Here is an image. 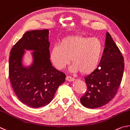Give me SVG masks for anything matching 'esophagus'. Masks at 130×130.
Wrapping results in <instances>:
<instances>
[{
  "instance_id": "34e87169",
  "label": "esophagus",
  "mask_w": 130,
  "mask_h": 130,
  "mask_svg": "<svg viewBox=\"0 0 130 130\" xmlns=\"http://www.w3.org/2000/svg\"><path fill=\"white\" fill-rule=\"evenodd\" d=\"M66 80H67L68 82H73V81H74L75 79H74L73 78H71V76H67V77H66Z\"/></svg>"
}]
</instances>
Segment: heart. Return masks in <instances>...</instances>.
Masks as SVG:
<instances>
[{
  "label": "heart",
  "instance_id": "heart-1",
  "mask_svg": "<svg viewBox=\"0 0 130 130\" xmlns=\"http://www.w3.org/2000/svg\"><path fill=\"white\" fill-rule=\"evenodd\" d=\"M103 53V44L96 38L79 35L63 38L50 51V59L56 69L62 70L71 61L70 71L88 74L97 69Z\"/></svg>",
  "mask_w": 130,
  "mask_h": 130
}]
</instances>
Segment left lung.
I'll list each match as a JSON object with an SVG mask.
<instances>
[{
  "label": "left lung",
  "mask_w": 130,
  "mask_h": 130,
  "mask_svg": "<svg viewBox=\"0 0 130 130\" xmlns=\"http://www.w3.org/2000/svg\"><path fill=\"white\" fill-rule=\"evenodd\" d=\"M98 67L85 78L87 90L80 101L88 108H98L110 102L117 92L123 75L124 59L108 32Z\"/></svg>",
  "instance_id": "8db88e82"
}]
</instances>
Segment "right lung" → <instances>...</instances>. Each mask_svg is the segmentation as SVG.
Masks as SVG:
<instances>
[{
  "instance_id": "add662e5",
  "label": "right lung",
  "mask_w": 130,
  "mask_h": 130,
  "mask_svg": "<svg viewBox=\"0 0 130 130\" xmlns=\"http://www.w3.org/2000/svg\"><path fill=\"white\" fill-rule=\"evenodd\" d=\"M48 29L27 32L13 45L9 59V78L13 90L22 103L31 107L47 105L53 99L66 75L50 61ZM25 50L32 51L33 62L22 64Z\"/></svg>"
}]
</instances>
